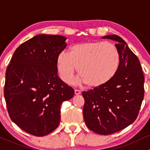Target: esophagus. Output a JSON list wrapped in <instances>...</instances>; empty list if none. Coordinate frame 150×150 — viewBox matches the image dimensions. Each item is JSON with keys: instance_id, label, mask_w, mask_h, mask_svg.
Instances as JSON below:
<instances>
[{"instance_id": "1", "label": "esophagus", "mask_w": 150, "mask_h": 150, "mask_svg": "<svg viewBox=\"0 0 150 150\" xmlns=\"http://www.w3.org/2000/svg\"><path fill=\"white\" fill-rule=\"evenodd\" d=\"M74 94H75L76 95H80V94H81V91L78 90V89H75V90H74Z\"/></svg>"}]
</instances>
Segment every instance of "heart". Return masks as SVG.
<instances>
[{"label":"heart","mask_w":150,"mask_h":150,"mask_svg":"<svg viewBox=\"0 0 150 150\" xmlns=\"http://www.w3.org/2000/svg\"><path fill=\"white\" fill-rule=\"evenodd\" d=\"M120 55L112 43L81 42L62 52L56 58L60 78L66 84L73 81L78 67L81 81L89 87L98 88L108 83L116 74L120 66Z\"/></svg>","instance_id":"heart-1"}]
</instances>
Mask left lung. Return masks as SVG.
Returning <instances> with one entry per match:
<instances>
[{
	"mask_svg": "<svg viewBox=\"0 0 150 150\" xmlns=\"http://www.w3.org/2000/svg\"><path fill=\"white\" fill-rule=\"evenodd\" d=\"M101 38L116 42L120 66L108 83L82 92L83 115L91 131L109 135L126 128L137 118L144 98V78L138 58L121 37L110 35Z\"/></svg>",
	"mask_w": 150,
	"mask_h": 150,
	"instance_id": "obj_1",
	"label": "left lung"
}]
</instances>
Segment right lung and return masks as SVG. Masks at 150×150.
Returning a JSON list of instances; mask_svg holds the SVG:
<instances>
[{"mask_svg": "<svg viewBox=\"0 0 150 150\" xmlns=\"http://www.w3.org/2000/svg\"><path fill=\"white\" fill-rule=\"evenodd\" d=\"M66 40L61 35H35L16 48L6 69L4 97L9 116L34 136L43 137L58 127L61 104L74 95L58 77L56 67Z\"/></svg>", "mask_w": 150, "mask_h": 150, "instance_id": "right-lung-1", "label": "right lung"}]
</instances>
